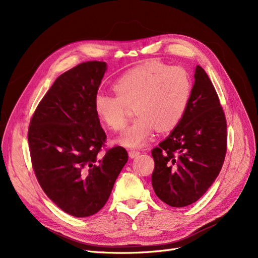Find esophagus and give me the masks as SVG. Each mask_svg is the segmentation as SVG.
<instances>
[{
  "label": "esophagus",
  "instance_id": "esophagus-1",
  "mask_svg": "<svg viewBox=\"0 0 258 258\" xmlns=\"http://www.w3.org/2000/svg\"><path fill=\"white\" fill-rule=\"evenodd\" d=\"M139 155H140V152H139V151H136V150H131V151H129V156H130V158H136V157H138Z\"/></svg>",
  "mask_w": 258,
  "mask_h": 258
}]
</instances>
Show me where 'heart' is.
Returning <instances> with one entry per match:
<instances>
[{"instance_id": "1", "label": "heart", "mask_w": 258, "mask_h": 258, "mask_svg": "<svg viewBox=\"0 0 258 258\" xmlns=\"http://www.w3.org/2000/svg\"><path fill=\"white\" fill-rule=\"evenodd\" d=\"M192 83L181 66L150 63L129 70L113 84L115 96L99 92L93 110L104 127L119 131L126 126L128 107L134 106L137 119L123 131L118 142L126 147H141L159 131L174 128L188 106Z\"/></svg>"}]
</instances>
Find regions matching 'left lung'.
Wrapping results in <instances>:
<instances>
[{
  "label": "left lung",
  "mask_w": 258,
  "mask_h": 258,
  "mask_svg": "<svg viewBox=\"0 0 258 258\" xmlns=\"http://www.w3.org/2000/svg\"><path fill=\"white\" fill-rule=\"evenodd\" d=\"M194 77L183 118L152 151L153 188L161 201L175 208L204 196L220 173L227 151V123L214 86L200 66Z\"/></svg>",
  "instance_id": "obj_1"
}]
</instances>
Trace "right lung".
I'll return each instance as SVG.
<instances>
[{"instance_id":"add662e5","label":"right lung","mask_w":258,"mask_h":258,"mask_svg":"<svg viewBox=\"0 0 258 258\" xmlns=\"http://www.w3.org/2000/svg\"><path fill=\"white\" fill-rule=\"evenodd\" d=\"M106 71L102 61H87L61 74L31 118L28 141L35 176L47 197L75 217L104 207L128 161L121 146L106 148V135L93 99Z\"/></svg>"}]
</instances>
